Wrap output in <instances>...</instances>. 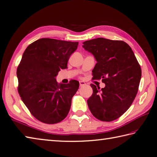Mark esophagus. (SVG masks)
<instances>
[{"mask_svg":"<svg viewBox=\"0 0 157 157\" xmlns=\"http://www.w3.org/2000/svg\"><path fill=\"white\" fill-rule=\"evenodd\" d=\"M85 85H86V83H85L84 82H82V81L79 82V86H85Z\"/></svg>","mask_w":157,"mask_h":157,"instance_id":"esophagus-1","label":"esophagus"}]
</instances>
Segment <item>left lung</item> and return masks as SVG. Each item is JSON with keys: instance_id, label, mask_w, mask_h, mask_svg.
Here are the masks:
<instances>
[{"instance_id": "left-lung-1", "label": "left lung", "mask_w": 157, "mask_h": 157, "mask_svg": "<svg viewBox=\"0 0 157 157\" xmlns=\"http://www.w3.org/2000/svg\"><path fill=\"white\" fill-rule=\"evenodd\" d=\"M82 47L97 61L92 71L93 78H101L106 84L101 89L90 84L93 92L87 100L88 108L99 120H115L135 98L141 78L140 65L124 41L98 38L84 42Z\"/></svg>"}]
</instances>
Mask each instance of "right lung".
Listing matches in <instances>:
<instances>
[{
  "instance_id": "1",
  "label": "right lung",
  "mask_w": 157,
  "mask_h": 157,
  "mask_svg": "<svg viewBox=\"0 0 157 157\" xmlns=\"http://www.w3.org/2000/svg\"><path fill=\"white\" fill-rule=\"evenodd\" d=\"M78 42L41 38L29 44L17 69L18 93L33 117L43 123L53 124L66 117L79 82L58 84L56 76L67 69L71 54Z\"/></svg>"
}]
</instances>
